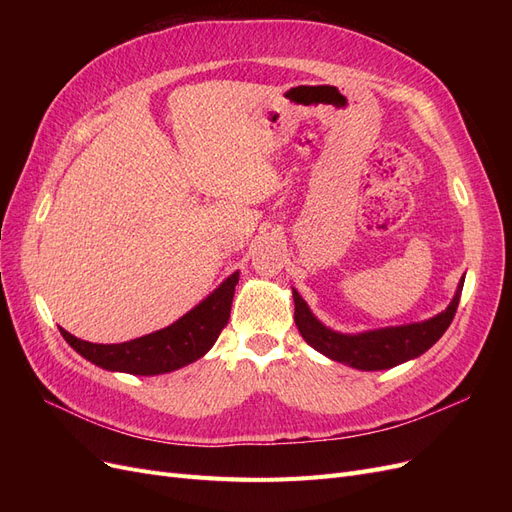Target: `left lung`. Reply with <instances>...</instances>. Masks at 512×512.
Returning <instances> with one entry per match:
<instances>
[{
    "instance_id": "left-lung-1",
    "label": "left lung",
    "mask_w": 512,
    "mask_h": 512,
    "mask_svg": "<svg viewBox=\"0 0 512 512\" xmlns=\"http://www.w3.org/2000/svg\"><path fill=\"white\" fill-rule=\"evenodd\" d=\"M461 288L463 280L451 305H448L442 314L433 316L425 322L367 331L359 335H342L324 327V324H320L316 316L309 312V307L299 297V292L292 290L294 322H297V329L309 346L337 363L365 371L389 369L414 359V356H421L425 350H429L438 342L455 318Z\"/></svg>"
}]
</instances>
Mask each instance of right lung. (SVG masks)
<instances>
[{"label":"right lung","instance_id":"1","mask_svg":"<svg viewBox=\"0 0 512 512\" xmlns=\"http://www.w3.org/2000/svg\"><path fill=\"white\" fill-rule=\"evenodd\" d=\"M237 282L239 271L232 273L218 290L170 327L132 339V342L91 344L76 339L64 329L61 335L76 352L102 369L126 371L134 376L168 374V371L194 363L215 344L228 324Z\"/></svg>","mask_w":512,"mask_h":512}]
</instances>
